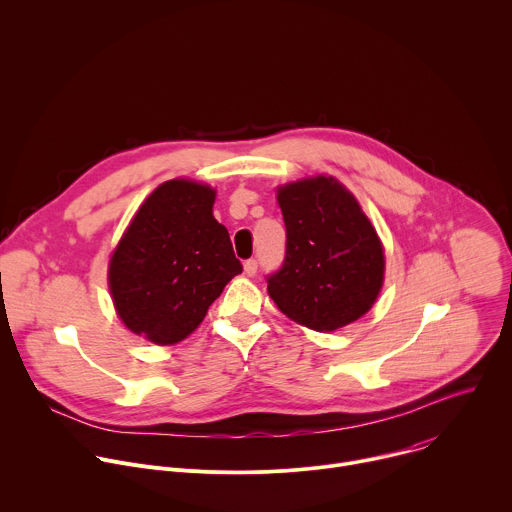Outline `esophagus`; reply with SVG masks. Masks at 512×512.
I'll use <instances>...</instances> for the list:
<instances>
[{"mask_svg": "<svg viewBox=\"0 0 512 512\" xmlns=\"http://www.w3.org/2000/svg\"><path fill=\"white\" fill-rule=\"evenodd\" d=\"M257 267H259V265H257V259H247V261H245V273H247V275L253 277V275L257 273Z\"/></svg>", "mask_w": 512, "mask_h": 512, "instance_id": "esophagus-1", "label": "esophagus"}]
</instances>
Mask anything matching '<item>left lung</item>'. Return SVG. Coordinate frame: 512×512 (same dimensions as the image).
<instances>
[{
  "instance_id": "obj_1",
  "label": "left lung",
  "mask_w": 512,
  "mask_h": 512,
  "mask_svg": "<svg viewBox=\"0 0 512 512\" xmlns=\"http://www.w3.org/2000/svg\"><path fill=\"white\" fill-rule=\"evenodd\" d=\"M285 257L267 291L294 322L318 332L342 328L375 304L385 255L371 221L334 178L318 176L277 190Z\"/></svg>"
}]
</instances>
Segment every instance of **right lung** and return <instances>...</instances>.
Here are the masks:
<instances>
[{"label":"right lung","instance_id":"obj_1","mask_svg":"<svg viewBox=\"0 0 512 512\" xmlns=\"http://www.w3.org/2000/svg\"><path fill=\"white\" fill-rule=\"evenodd\" d=\"M212 204L208 186L170 180L133 216L109 263L115 310L131 332L156 344L184 340L243 271Z\"/></svg>","mask_w":512,"mask_h":512}]
</instances>
